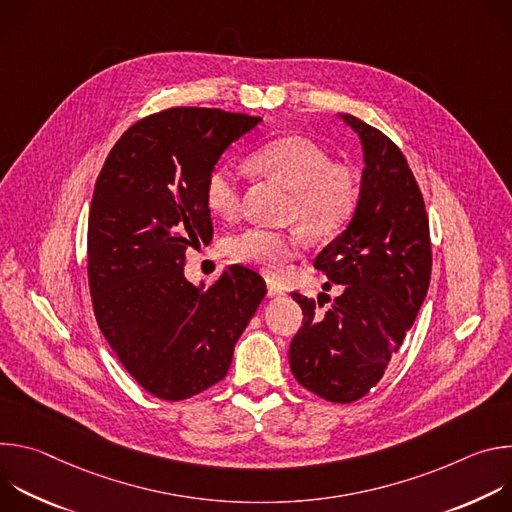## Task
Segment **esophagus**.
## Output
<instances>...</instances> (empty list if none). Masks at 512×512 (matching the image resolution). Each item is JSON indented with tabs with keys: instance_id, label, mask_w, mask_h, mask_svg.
Wrapping results in <instances>:
<instances>
[{
	"instance_id": "obj_1",
	"label": "esophagus",
	"mask_w": 512,
	"mask_h": 512,
	"mask_svg": "<svg viewBox=\"0 0 512 512\" xmlns=\"http://www.w3.org/2000/svg\"><path fill=\"white\" fill-rule=\"evenodd\" d=\"M285 296V291L279 287V285H275V283H267V298H283Z\"/></svg>"
}]
</instances>
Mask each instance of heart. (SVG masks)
I'll use <instances>...</instances> for the list:
<instances>
[{"label": "heart", "instance_id": "obj_1", "mask_svg": "<svg viewBox=\"0 0 512 512\" xmlns=\"http://www.w3.org/2000/svg\"><path fill=\"white\" fill-rule=\"evenodd\" d=\"M253 168L283 186L289 194L287 218L314 239L334 237L350 221L358 202V184L350 168L332 164L318 143L306 137H279L253 152ZM204 202L216 216L233 221L241 212V182L227 168H214L204 184ZM231 257L277 277L296 259L300 243L294 235L269 229H247L229 239Z\"/></svg>", "mask_w": 512, "mask_h": 512}]
</instances>
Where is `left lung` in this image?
<instances>
[{
  "instance_id": "left-lung-1",
  "label": "left lung",
  "mask_w": 512,
  "mask_h": 512,
  "mask_svg": "<svg viewBox=\"0 0 512 512\" xmlns=\"http://www.w3.org/2000/svg\"><path fill=\"white\" fill-rule=\"evenodd\" d=\"M338 117L358 135L364 168L350 223L314 267L342 285V294L324 316L314 300L291 294L304 322L289 344V367L318 397L352 403L381 381L417 318L431 277V243L423 196L401 150L364 121Z\"/></svg>"
}]
</instances>
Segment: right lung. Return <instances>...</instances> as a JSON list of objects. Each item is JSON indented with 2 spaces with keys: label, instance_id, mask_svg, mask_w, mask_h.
I'll list each match as a JSON object with an SVG mask.
<instances>
[{
  "label": "right lung",
  "instance_id": "right-lung-1",
  "mask_svg": "<svg viewBox=\"0 0 512 512\" xmlns=\"http://www.w3.org/2000/svg\"><path fill=\"white\" fill-rule=\"evenodd\" d=\"M259 117L176 107L131 125L109 152L89 212L97 324L125 371L154 397L188 399L225 379L267 294L233 265L204 289L184 277L186 247L212 239L204 184Z\"/></svg>",
  "mask_w": 512,
  "mask_h": 512
}]
</instances>
